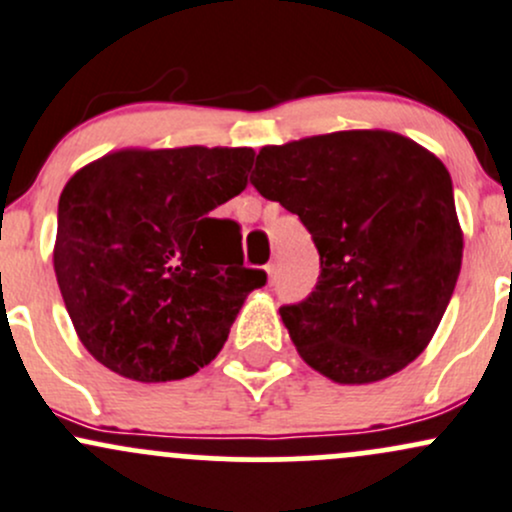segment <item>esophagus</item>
Masks as SVG:
<instances>
[{
  "label": "esophagus",
  "mask_w": 512,
  "mask_h": 512,
  "mask_svg": "<svg viewBox=\"0 0 512 512\" xmlns=\"http://www.w3.org/2000/svg\"><path fill=\"white\" fill-rule=\"evenodd\" d=\"M265 269H267L269 284H274V282H277V265H274V262H269V265H267Z\"/></svg>",
  "instance_id": "1"
}]
</instances>
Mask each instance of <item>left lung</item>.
I'll return each mask as SVG.
<instances>
[{"label":"left lung","instance_id":"1","mask_svg":"<svg viewBox=\"0 0 512 512\" xmlns=\"http://www.w3.org/2000/svg\"><path fill=\"white\" fill-rule=\"evenodd\" d=\"M252 187L313 235L320 277L282 306L308 367L374 384L428 347L462 269L464 235L440 157L393 131H338L260 150Z\"/></svg>","mask_w":512,"mask_h":512}]
</instances>
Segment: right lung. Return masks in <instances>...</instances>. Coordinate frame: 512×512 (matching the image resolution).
I'll return each instance as SVG.
<instances>
[{
    "mask_svg": "<svg viewBox=\"0 0 512 512\" xmlns=\"http://www.w3.org/2000/svg\"><path fill=\"white\" fill-rule=\"evenodd\" d=\"M252 148H123L89 162L58 204L53 267L77 338L106 369L157 384L216 359L262 269L211 211L247 184Z\"/></svg>",
    "mask_w": 512,
    "mask_h": 512,
    "instance_id": "add662e5",
    "label": "right lung"
}]
</instances>
